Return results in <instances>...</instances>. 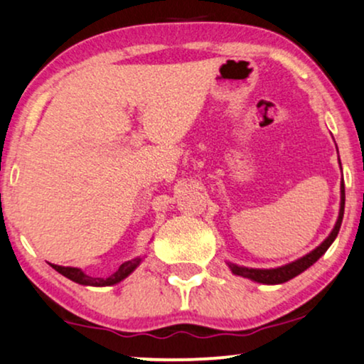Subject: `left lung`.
Listing matches in <instances>:
<instances>
[{
  "label": "left lung",
  "instance_id": "1",
  "mask_svg": "<svg viewBox=\"0 0 364 364\" xmlns=\"http://www.w3.org/2000/svg\"><path fill=\"white\" fill-rule=\"evenodd\" d=\"M344 183H341V209H339V218L338 223H336L334 230L331 231V235L326 237L324 243L317 246L316 250L311 251V253L306 255L304 258L297 259V262L285 264V267L280 268H272V270H257V268H245V267H237V264H230L231 272L235 275L245 277V278H251V280L259 282V284H267V285H277V284H284V282H289L290 278L297 277L302 273L304 270H307L311 264H314L319 259L322 255L326 253L327 248L333 245V241L338 236L341 223H343V216H344Z\"/></svg>",
  "mask_w": 364,
  "mask_h": 364
}]
</instances>
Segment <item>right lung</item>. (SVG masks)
I'll list each match as a JSON object with an SVG mask.
<instances>
[{"instance_id":"add662e5","label":"right lung","mask_w":364,"mask_h":364,"mask_svg":"<svg viewBox=\"0 0 364 364\" xmlns=\"http://www.w3.org/2000/svg\"><path fill=\"white\" fill-rule=\"evenodd\" d=\"M140 262H141V258H134V259H132V262L123 263L118 270L113 273V275L107 277V278L89 277L82 270H79V268H73V267H58V264H52V268L60 273V275L69 278V280L75 282V284L91 285V287H107V285H114V284H118V282L124 280V278H127L129 273H132L134 268L140 264Z\"/></svg>"}]
</instances>
